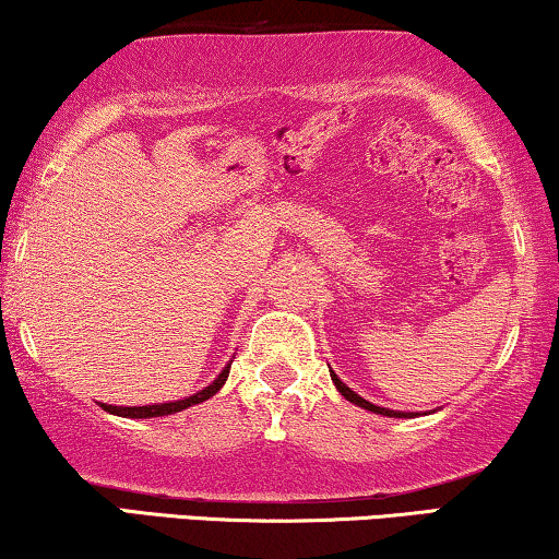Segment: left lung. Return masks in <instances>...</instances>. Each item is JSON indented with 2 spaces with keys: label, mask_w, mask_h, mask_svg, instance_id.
<instances>
[{
  "label": "left lung",
  "mask_w": 559,
  "mask_h": 559,
  "mask_svg": "<svg viewBox=\"0 0 559 559\" xmlns=\"http://www.w3.org/2000/svg\"><path fill=\"white\" fill-rule=\"evenodd\" d=\"M331 379H333V384H335V389H338V392L346 396L348 402H354V404H358V407H364V409H369V412H377V415H386V417H407V412H394V409H384V407H377V404H371V402H366V400H361V396H358L356 392H350V389L343 384V381L335 377V373L331 371Z\"/></svg>",
  "instance_id": "1"
}]
</instances>
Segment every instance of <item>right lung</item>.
Returning a JSON list of instances; mask_svg holds the SVG:
<instances>
[{"mask_svg": "<svg viewBox=\"0 0 559 559\" xmlns=\"http://www.w3.org/2000/svg\"><path fill=\"white\" fill-rule=\"evenodd\" d=\"M228 369H231V366H226V369L218 373V379L213 381L211 386L201 389V392L193 394V396H188V400L167 402V404H147V407H111V404H102V407H104L106 412H111V415H119V417H140V419H142V417H165V415H173V412L188 409V407H193V404H201V402H205V400H211V396L216 394L218 389L226 384Z\"/></svg>", "mask_w": 559, "mask_h": 559, "instance_id": "1", "label": "right lung"}]
</instances>
